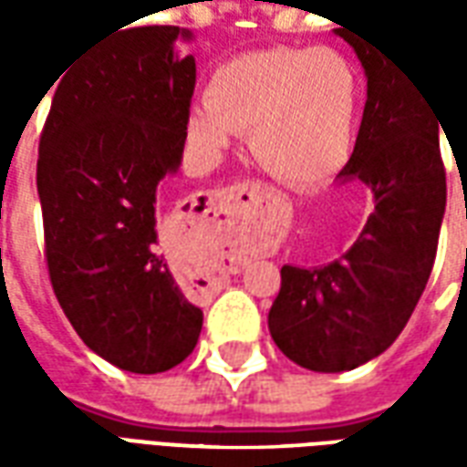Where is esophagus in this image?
Returning <instances> with one entry per match:
<instances>
[{"mask_svg": "<svg viewBox=\"0 0 467 467\" xmlns=\"http://www.w3.org/2000/svg\"><path fill=\"white\" fill-rule=\"evenodd\" d=\"M260 190H263V187L254 182L237 184V187H233V190H230V200H240V197H244V194H247V197H257V192H260Z\"/></svg>", "mask_w": 467, "mask_h": 467, "instance_id": "esophagus-1", "label": "esophagus"}]
</instances>
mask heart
<instances>
[{
	"instance_id": "b5f03b06",
	"label": "heart",
	"mask_w": 467,
	"mask_h": 467,
	"mask_svg": "<svg viewBox=\"0 0 467 467\" xmlns=\"http://www.w3.org/2000/svg\"><path fill=\"white\" fill-rule=\"evenodd\" d=\"M360 77L335 49L273 47L214 67L204 99L187 109V144L214 162L250 127L254 157L290 184L323 182L350 154Z\"/></svg>"
}]
</instances>
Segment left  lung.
<instances>
[{
	"label": "left lung",
	"mask_w": 467,
	"mask_h": 467,
	"mask_svg": "<svg viewBox=\"0 0 467 467\" xmlns=\"http://www.w3.org/2000/svg\"><path fill=\"white\" fill-rule=\"evenodd\" d=\"M337 35L368 79L360 132L340 177L370 190L372 214L340 260L285 265L267 315L275 345L315 372L355 370L398 340L428 285L445 214L438 105L382 47Z\"/></svg>",
	"instance_id": "left-lung-1"
}]
</instances>
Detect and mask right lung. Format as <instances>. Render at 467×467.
<instances>
[{"instance_id":"1","label":"right lung","mask_w":467,"mask_h":467,"mask_svg":"<svg viewBox=\"0 0 467 467\" xmlns=\"http://www.w3.org/2000/svg\"><path fill=\"white\" fill-rule=\"evenodd\" d=\"M177 39L192 32L119 26L89 47L49 85L36 162L57 300L89 350L140 375L180 365L202 330L157 234L194 89V57L177 55Z\"/></svg>"}]
</instances>
